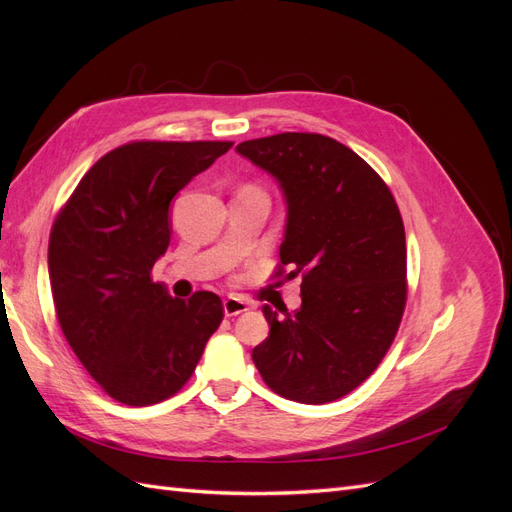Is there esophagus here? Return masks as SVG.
Listing matches in <instances>:
<instances>
[{
	"mask_svg": "<svg viewBox=\"0 0 512 512\" xmlns=\"http://www.w3.org/2000/svg\"><path fill=\"white\" fill-rule=\"evenodd\" d=\"M243 312H247V303L243 299L232 297V294L224 299V314L226 316H239Z\"/></svg>",
	"mask_w": 512,
	"mask_h": 512,
	"instance_id": "esophagus-1",
	"label": "esophagus"
}]
</instances>
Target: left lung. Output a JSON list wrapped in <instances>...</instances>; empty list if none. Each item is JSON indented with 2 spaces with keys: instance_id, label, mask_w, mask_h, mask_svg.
<instances>
[{
  "instance_id": "8db88e82",
  "label": "left lung",
  "mask_w": 512,
  "mask_h": 512,
  "mask_svg": "<svg viewBox=\"0 0 512 512\" xmlns=\"http://www.w3.org/2000/svg\"><path fill=\"white\" fill-rule=\"evenodd\" d=\"M237 151L280 181L288 222L273 277H301L303 299L282 318L265 305L271 331L252 359L277 395L329 404L374 374L404 316L399 207L376 170L335 138L282 132Z\"/></svg>"
}]
</instances>
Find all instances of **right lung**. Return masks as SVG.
Here are the masks:
<instances>
[{
  "instance_id": "obj_1",
  "label": "right lung",
  "mask_w": 512,
  "mask_h": 512,
  "mask_svg": "<svg viewBox=\"0 0 512 512\" xmlns=\"http://www.w3.org/2000/svg\"><path fill=\"white\" fill-rule=\"evenodd\" d=\"M230 147L121 145L87 170L53 222L49 275L59 327L119 404L151 406L181 391L224 318L218 294L168 297L151 269L170 243V200Z\"/></svg>"
}]
</instances>
